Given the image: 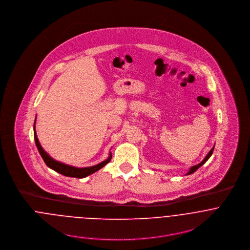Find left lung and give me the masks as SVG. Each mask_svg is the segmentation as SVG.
Returning <instances> with one entry per match:
<instances>
[{"label": "left lung", "instance_id": "obj_1", "mask_svg": "<svg viewBox=\"0 0 250 250\" xmlns=\"http://www.w3.org/2000/svg\"><path fill=\"white\" fill-rule=\"evenodd\" d=\"M214 146L213 147V148H212V149H211V150H210V152L208 153V155L205 157V159H204V160H203V161H202L200 164H198V165H196V166H193V167H190V169H189V171L187 173V175L193 173V172H194V171H196V170H197V169H198V168H199L201 166H203V165H204V164H205V163H206V162L209 160V158L212 156V154H213V151H214Z\"/></svg>", "mask_w": 250, "mask_h": 250}]
</instances>
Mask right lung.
<instances>
[{
  "label": "right lung",
  "mask_w": 250,
  "mask_h": 250,
  "mask_svg": "<svg viewBox=\"0 0 250 250\" xmlns=\"http://www.w3.org/2000/svg\"><path fill=\"white\" fill-rule=\"evenodd\" d=\"M34 131H35V141H36V147L43 159V161L45 162V164L47 165V167H49L50 168L54 169L55 171L64 175V176H68V177H74V178H84L96 171H98L99 169H101L103 167H105L107 163H109L110 159H111V154L109 153V157L107 158L106 161L100 163L99 165L93 166V167H83V168H78V167H74L71 166H67L64 165L62 163L57 162L54 159H52L45 151L44 149L41 147L40 143L38 142L37 136L36 133V121H35V125H34Z\"/></svg>",
  "instance_id": "obj_1"
}]
</instances>
